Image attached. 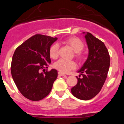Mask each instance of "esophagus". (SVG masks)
<instances>
[{"label":"esophagus","instance_id":"1","mask_svg":"<svg viewBox=\"0 0 124 124\" xmlns=\"http://www.w3.org/2000/svg\"><path fill=\"white\" fill-rule=\"evenodd\" d=\"M58 74L59 75V76H67L65 74H64L62 73V72H59Z\"/></svg>","mask_w":124,"mask_h":124}]
</instances>
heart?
Instances as JSON below:
<instances>
[{
    "instance_id": "obj_1",
    "label": "heart",
    "mask_w": 124,
    "mask_h": 124,
    "mask_svg": "<svg viewBox=\"0 0 124 124\" xmlns=\"http://www.w3.org/2000/svg\"><path fill=\"white\" fill-rule=\"evenodd\" d=\"M65 42L71 47L75 52V57L79 61H82L84 59L85 54L82 52V50L84 48V42L80 38L76 37H70L65 40ZM59 44L54 43L50 48V56L52 58L55 59L58 56ZM55 68L62 73H68L71 70L76 68V63L74 61H67L61 59L56 62L54 64Z\"/></svg>"
}]
</instances>
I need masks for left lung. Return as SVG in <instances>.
<instances>
[{
    "label": "left lung",
    "instance_id": "8db88e82",
    "mask_svg": "<svg viewBox=\"0 0 124 124\" xmlns=\"http://www.w3.org/2000/svg\"><path fill=\"white\" fill-rule=\"evenodd\" d=\"M83 33H85L83 32ZM89 49L87 60L78 71L82 78L77 77V83L71 89L74 97L89 100L95 97L104 84L110 67V56L103 42L91 33L85 36Z\"/></svg>",
    "mask_w": 124,
    "mask_h": 124
}]
</instances>
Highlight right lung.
<instances>
[{"mask_svg": "<svg viewBox=\"0 0 124 124\" xmlns=\"http://www.w3.org/2000/svg\"><path fill=\"white\" fill-rule=\"evenodd\" d=\"M56 38L37 34L16 48L11 62L14 82L22 95L32 101H39L47 97L57 77V71L40 72L51 63L50 48Z\"/></svg>", "mask_w": 124, "mask_h": 124, "instance_id": "obj_1", "label": "right lung"}]
</instances>
